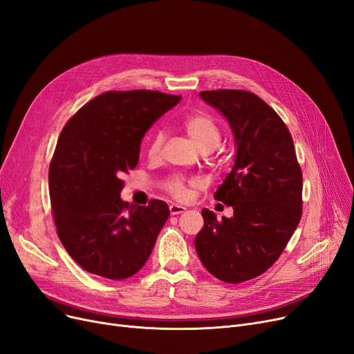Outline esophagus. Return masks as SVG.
<instances>
[{
    "label": "esophagus",
    "mask_w": 354,
    "mask_h": 354,
    "mask_svg": "<svg viewBox=\"0 0 354 354\" xmlns=\"http://www.w3.org/2000/svg\"><path fill=\"white\" fill-rule=\"evenodd\" d=\"M185 209H187L185 207H183V205H179V204H172V205H169V211H171V214H172V215H178V214L183 212Z\"/></svg>",
    "instance_id": "1"
}]
</instances>
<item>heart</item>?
Returning <instances> with one entry per match:
<instances>
[{"label": "heart", "mask_w": 354, "mask_h": 354, "mask_svg": "<svg viewBox=\"0 0 354 354\" xmlns=\"http://www.w3.org/2000/svg\"><path fill=\"white\" fill-rule=\"evenodd\" d=\"M182 126H183V130L187 131L189 139L194 142V145L199 150H203V149L214 150L218 146L220 139H221V130H220L217 122H215L208 114H204V113L191 114L189 117L185 118ZM162 142H163L162 133L153 134V137L150 139V143H149V155L150 156L158 155L160 150V146H162ZM167 188H169V192L179 199L187 198V195H188L187 180L182 178H174L169 180Z\"/></svg>", "instance_id": "obj_1"}]
</instances>
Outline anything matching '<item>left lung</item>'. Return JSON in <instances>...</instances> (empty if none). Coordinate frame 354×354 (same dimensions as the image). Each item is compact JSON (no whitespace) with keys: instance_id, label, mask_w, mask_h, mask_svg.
Returning a JSON list of instances; mask_svg holds the SVG:
<instances>
[{"instance_id":"obj_1","label":"left lung","mask_w":354,"mask_h":354,"mask_svg":"<svg viewBox=\"0 0 354 354\" xmlns=\"http://www.w3.org/2000/svg\"><path fill=\"white\" fill-rule=\"evenodd\" d=\"M199 97L233 133L234 165L214 198L234 214L220 221L204 208L195 249L215 278L240 283L266 272L294 234L302 214V172L288 127L262 98L237 89Z\"/></svg>"}]
</instances>
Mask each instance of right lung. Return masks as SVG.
<instances>
[{
  "label": "right lung",
  "instance_id": "obj_1",
  "mask_svg": "<svg viewBox=\"0 0 354 354\" xmlns=\"http://www.w3.org/2000/svg\"><path fill=\"white\" fill-rule=\"evenodd\" d=\"M180 97L159 91H110L85 104L59 136L49 167L57 236L82 269L127 279L149 259L169 217L166 203H124L122 174L139 163L146 131Z\"/></svg>",
  "mask_w": 354,
  "mask_h": 354
}]
</instances>
